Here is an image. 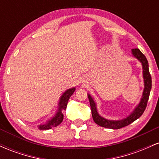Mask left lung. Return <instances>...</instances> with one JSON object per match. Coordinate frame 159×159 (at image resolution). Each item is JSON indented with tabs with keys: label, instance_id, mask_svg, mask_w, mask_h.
<instances>
[{
	"label": "left lung",
	"instance_id": "8db88e82",
	"mask_svg": "<svg viewBox=\"0 0 159 159\" xmlns=\"http://www.w3.org/2000/svg\"><path fill=\"white\" fill-rule=\"evenodd\" d=\"M132 52L133 56L138 58L141 62L142 66H143V75L144 79V86L145 87H144L143 96H142L141 100H140V102L138 105V106L132 113V114L129 115L128 117L122 120L114 121V120L104 119L103 117H102V116H100L98 114L96 104H95L93 98L91 97L90 95H88L91 111H92L93 119L95 123L98 124L100 126L112 129H121V128L129 125V124H131L134 121H135L137 119H138L143 114L144 111H145L146 107H147V102H148V99L149 97V93H150L151 88H152V78H151L150 73H149V63L147 60V57L138 48H133Z\"/></svg>",
	"mask_w": 159,
	"mask_h": 159
}]
</instances>
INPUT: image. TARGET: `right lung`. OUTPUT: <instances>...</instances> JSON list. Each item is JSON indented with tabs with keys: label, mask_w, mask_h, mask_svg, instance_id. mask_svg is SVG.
Instances as JSON below:
<instances>
[{
	"label": "right lung",
	"mask_w": 159,
	"mask_h": 159,
	"mask_svg": "<svg viewBox=\"0 0 159 159\" xmlns=\"http://www.w3.org/2000/svg\"><path fill=\"white\" fill-rule=\"evenodd\" d=\"M75 88H72L69 89V90H66L64 93L63 94V96H61V100H60L59 103V111L57 113L54 117H53L52 120L48 121V123L44 124V125H40L38 126L39 129L40 130H48V129H52V126H57L59 124L62 123L63 120V115L61 113V110L63 109V110H66L67 106V103H68L69 98L71 97L72 93H74Z\"/></svg>",
	"instance_id": "add662e5"
}]
</instances>
